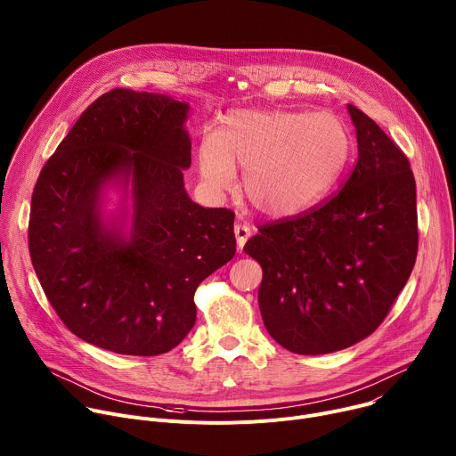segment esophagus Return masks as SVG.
<instances>
[{
	"mask_svg": "<svg viewBox=\"0 0 456 456\" xmlns=\"http://www.w3.org/2000/svg\"><path fill=\"white\" fill-rule=\"evenodd\" d=\"M233 233H235V239H237V246H239V249H242V246L246 244V240L251 237V228H249V224L237 223V224L233 226Z\"/></svg>",
	"mask_w": 456,
	"mask_h": 456,
	"instance_id": "34e87169",
	"label": "esophagus"
}]
</instances>
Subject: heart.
Returning a JSON list of instances; mask_svg holds the SVG:
<instances>
[{"mask_svg": "<svg viewBox=\"0 0 456 456\" xmlns=\"http://www.w3.org/2000/svg\"><path fill=\"white\" fill-rule=\"evenodd\" d=\"M349 132L330 112L239 109L221 118L216 134L202 135L197 168L212 193L235 184L259 214L288 217L321 200L349 158Z\"/></svg>", "mask_w": 456, "mask_h": 456, "instance_id": "b5f03b06", "label": "heart"}]
</instances>
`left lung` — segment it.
<instances>
[{
  "mask_svg": "<svg viewBox=\"0 0 456 456\" xmlns=\"http://www.w3.org/2000/svg\"><path fill=\"white\" fill-rule=\"evenodd\" d=\"M359 159L344 186L293 217L266 223L244 251L263 268L268 333L298 355L371 335L406 286L419 251L417 188L406 154L357 107Z\"/></svg>",
  "mask_w": 456,
  "mask_h": 456,
  "instance_id": "left-lung-1",
  "label": "left lung"
}]
</instances>
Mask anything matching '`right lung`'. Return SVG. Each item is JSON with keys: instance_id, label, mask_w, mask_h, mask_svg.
Instances as JSON below:
<instances>
[{"instance_id": "1", "label": "right lung", "mask_w": 456, "mask_h": 456, "mask_svg": "<svg viewBox=\"0 0 456 456\" xmlns=\"http://www.w3.org/2000/svg\"><path fill=\"white\" fill-rule=\"evenodd\" d=\"M188 105L114 88L81 114L34 186L28 251L63 324L121 355L174 349L195 324L197 286L235 256L228 208L188 197ZM133 195L131 235L102 221L106 188Z\"/></svg>"}]
</instances>
